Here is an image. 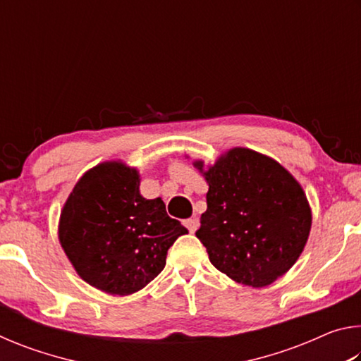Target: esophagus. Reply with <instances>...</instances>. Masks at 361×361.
<instances>
[{"instance_id":"1","label":"esophagus","mask_w":361,"mask_h":361,"mask_svg":"<svg viewBox=\"0 0 361 361\" xmlns=\"http://www.w3.org/2000/svg\"><path fill=\"white\" fill-rule=\"evenodd\" d=\"M183 224L186 226L188 231L191 232V234H194V232L197 231V228H199V219L197 218H188V219H185V221H183Z\"/></svg>"}]
</instances>
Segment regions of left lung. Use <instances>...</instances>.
Segmentation results:
<instances>
[{"mask_svg": "<svg viewBox=\"0 0 361 361\" xmlns=\"http://www.w3.org/2000/svg\"><path fill=\"white\" fill-rule=\"evenodd\" d=\"M192 166L209 185L195 235L212 264L253 288L288 272L312 226V210L295 176L276 159L242 146L223 152L213 166L200 159Z\"/></svg>", "mask_w": 361, "mask_h": 361, "instance_id": "obj_1", "label": "left lung"}]
</instances>
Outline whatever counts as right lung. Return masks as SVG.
<instances>
[{
	"instance_id": "add662e5",
	"label": "right lung",
	"mask_w": 361,
	"mask_h": 361,
	"mask_svg": "<svg viewBox=\"0 0 361 361\" xmlns=\"http://www.w3.org/2000/svg\"><path fill=\"white\" fill-rule=\"evenodd\" d=\"M140 173L122 161L87 170L59 219V240L78 276L113 296L145 288L166 267L169 248L188 229L161 197L140 194Z\"/></svg>"
}]
</instances>
